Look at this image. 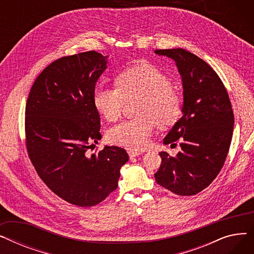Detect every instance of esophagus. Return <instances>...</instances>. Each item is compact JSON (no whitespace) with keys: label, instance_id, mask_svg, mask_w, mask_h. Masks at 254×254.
I'll list each match as a JSON object with an SVG mask.
<instances>
[{"label":"esophagus","instance_id":"esophagus-1","mask_svg":"<svg viewBox=\"0 0 254 254\" xmlns=\"http://www.w3.org/2000/svg\"><path fill=\"white\" fill-rule=\"evenodd\" d=\"M141 154H142L141 151H135V150H129V151H128V155H129L130 158L139 156V155H141Z\"/></svg>","mask_w":254,"mask_h":254}]
</instances>
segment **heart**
<instances>
[{
    "mask_svg": "<svg viewBox=\"0 0 254 254\" xmlns=\"http://www.w3.org/2000/svg\"><path fill=\"white\" fill-rule=\"evenodd\" d=\"M140 98L139 117L126 120L107 132L110 143L141 150L148 146L155 124L161 128L174 126L182 114V98L169 77L149 63L126 69L116 78V86L100 84L93 91V105L107 120H116L127 101Z\"/></svg>",
    "mask_w": 254,
    "mask_h": 254,
    "instance_id": "heart-1",
    "label": "heart"
}]
</instances>
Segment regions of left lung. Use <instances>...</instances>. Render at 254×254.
<instances>
[{"label":"left lung","instance_id":"8db88e82","mask_svg":"<svg viewBox=\"0 0 254 254\" xmlns=\"http://www.w3.org/2000/svg\"><path fill=\"white\" fill-rule=\"evenodd\" d=\"M174 60L182 78L183 116L164 139L179 140L175 156L162 151L157 184L178 195H194L212 183L223 167L234 129L232 104L221 79L202 59L182 49L155 50Z\"/></svg>","mask_w":254,"mask_h":254}]
</instances>
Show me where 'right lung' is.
I'll use <instances>...</instances> for the list:
<instances>
[{
  "label": "right lung",
  "mask_w": 254,
  "mask_h": 254,
  "mask_svg": "<svg viewBox=\"0 0 254 254\" xmlns=\"http://www.w3.org/2000/svg\"><path fill=\"white\" fill-rule=\"evenodd\" d=\"M106 58L90 50L51 63L25 105V146L35 170L49 190L79 207L96 206L114 191L128 161L117 146L87 152L101 139L93 91Z\"/></svg>",
  "instance_id": "add662e5"
}]
</instances>
